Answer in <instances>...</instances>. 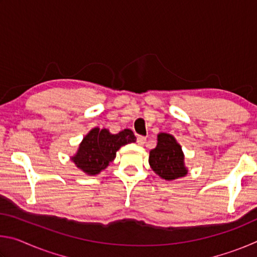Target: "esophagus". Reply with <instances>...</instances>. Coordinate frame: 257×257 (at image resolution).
Returning <instances> with one entry per match:
<instances>
[{
  "instance_id": "1",
  "label": "esophagus",
  "mask_w": 257,
  "mask_h": 257,
  "mask_svg": "<svg viewBox=\"0 0 257 257\" xmlns=\"http://www.w3.org/2000/svg\"><path fill=\"white\" fill-rule=\"evenodd\" d=\"M137 143L139 145H144L145 143H146V137H144V136H138L137 137Z\"/></svg>"
}]
</instances>
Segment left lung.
<instances>
[{"mask_svg": "<svg viewBox=\"0 0 257 257\" xmlns=\"http://www.w3.org/2000/svg\"><path fill=\"white\" fill-rule=\"evenodd\" d=\"M185 156L181 146L170 134L160 133L158 145L150 152L149 162L156 175L168 181L178 179L187 175Z\"/></svg>", "mask_w": 257, "mask_h": 257, "instance_id": "obj_1", "label": "left lung"}]
</instances>
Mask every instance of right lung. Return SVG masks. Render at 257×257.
Listing matches in <instances>:
<instances>
[{
  "mask_svg": "<svg viewBox=\"0 0 257 257\" xmlns=\"http://www.w3.org/2000/svg\"><path fill=\"white\" fill-rule=\"evenodd\" d=\"M136 142L130 129L113 135L107 129L94 128L86 135L71 161L78 169L89 176L98 175L113 160L121 146Z\"/></svg>",
  "mask_w": 257,
  "mask_h": 257,
  "instance_id": "obj_1",
  "label": "right lung"
}]
</instances>
